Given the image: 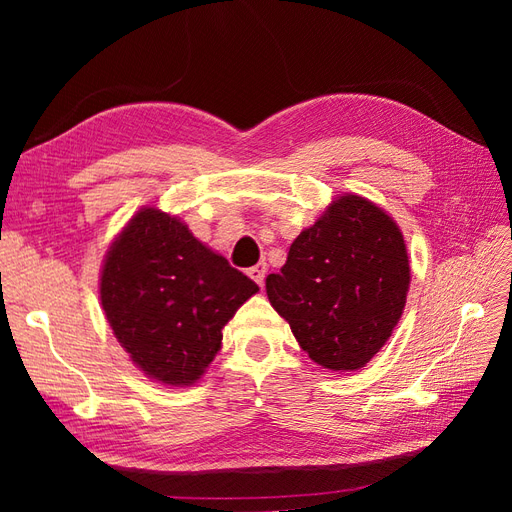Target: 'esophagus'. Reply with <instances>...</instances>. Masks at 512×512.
I'll return each instance as SVG.
<instances>
[{
  "instance_id": "1",
  "label": "esophagus",
  "mask_w": 512,
  "mask_h": 512,
  "mask_svg": "<svg viewBox=\"0 0 512 512\" xmlns=\"http://www.w3.org/2000/svg\"><path fill=\"white\" fill-rule=\"evenodd\" d=\"M247 275H250L252 280L262 288V286H265V277H267V265H265V262H260V265H256V267L247 271Z\"/></svg>"
}]
</instances>
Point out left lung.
<instances>
[{
	"instance_id": "8db88e82",
	"label": "left lung",
	"mask_w": 512,
	"mask_h": 512,
	"mask_svg": "<svg viewBox=\"0 0 512 512\" xmlns=\"http://www.w3.org/2000/svg\"><path fill=\"white\" fill-rule=\"evenodd\" d=\"M410 260L393 218L367 198L339 196L292 241L267 297L314 363L365 367L404 314Z\"/></svg>"
}]
</instances>
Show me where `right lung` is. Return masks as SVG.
I'll use <instances>...</instances> for the list:
<instances>
[{"label": "right lung", "mask_w": 512, "mask_h": 512, "mask_svg": "<svg viewBox=\"0 0 512 512\" xmlns=\"http://www.w3.org/2000/svg\"><path fill=\"white\" fill-rule=\"evenodd\" d=\"M258 292L250 277L156 207L106 252L100 301L117 342L153 380L188 386L222 346L224 324Z\"/></svg>", "instance_id": "right-lung-1"}]
</instances>
